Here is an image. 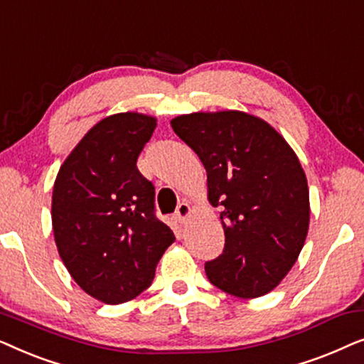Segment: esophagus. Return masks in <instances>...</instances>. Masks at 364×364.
Segmentation results:
<instances>
[{
  "mask_svg": "<svg viewBox=\"0 0 364 364\" xmlns=\"http://www.w3.org/2000/svg\"><path fill=\"white\" fill-rule=\"evenodd\" d=\"M191 212H192L191 203H188V202H182V203H178V205H177L176 217L178 218V222L183 223V222L187 220L188 217H191Z\"/></svg>",
  "mask_w": 364,
  "mask_h": 364,
  "instance_id": "1",
  "label": "esophagus"
}]
</instances>
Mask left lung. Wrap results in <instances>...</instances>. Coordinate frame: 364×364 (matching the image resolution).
<instances>
[{
    "label": "left lung",
    "mask_w": 364,
    "mask_h": 364,
    "mask_svg": "<svg viewBox=\"0 0 364 364\" xmlns=\"http://www.w3.org/2000/svg\"><path fill=\"white\" fill-rule=\"evenodd\" d=\"M171 126L205 167L208 202L223 207L225 247L205 263L207 278L228 295H267L295 265L310 223L296 154L270 124L240 111L186 114Z\"/></svg>",
    "instance_id": "8db88e82"
}]
</instances>
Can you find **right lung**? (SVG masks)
Masks as SVG:
<instances>
[{
	"label": "right lung",
	"mask_w": 364,
	"mask_h": 364,
	"mask_svg": "<svg viewBox=\"0 0 364 364\" xmlns=\"http://www.w3.org/2000/svg\"><path fill=\"white\" fill-rule=\"evenodd\" d=\"M156 117L114 114L97 122L59 168L53 232L59 257L87 295L119 305L149 288L176 237L156 217V188L137 157Z\"/></svg>",
	"instance_id": "obj_1"
}]
</instances>
